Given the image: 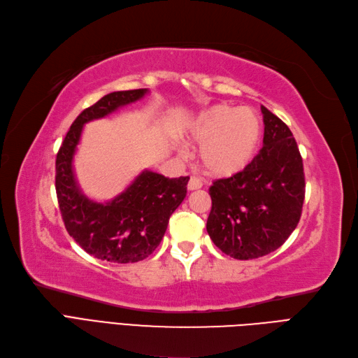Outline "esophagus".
Returning <instances> with one entry per match:
<instances>
[{
    "label": "esophagus",
    "instance_id": "esophagus-1",
    "mask_svg": "<svg viewBox=\"0 0 358 358\" xmlns=\"http://www.w3.org/2000/svg\"><path fill=\"white\" fill-rule=\"evenodd\" d=\"M188 191H195V189H200L201 187H203V182L199 179V178H195V176H192L191 179H189V182H188Z\"/></svg>",
    "mask_w": 358,
    "mask_h": 358
}]
</instances>
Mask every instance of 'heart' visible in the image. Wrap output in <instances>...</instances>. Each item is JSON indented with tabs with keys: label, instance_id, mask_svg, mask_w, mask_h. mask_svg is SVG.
Returning a JSON list of instances; mask_svg holds the SVG:
<instances>
[{
	"label": "heart",
	"instance_id": "obj_1",
	"mask_svg": "<svg viewBox=\"0 0 358 358\" xmlns=\"http://www.w3.org/2000/svg\"><path fill=\"white\" fill-rule=\"evenodd\" d=\"M185 139L200 145V163L215 178L236 176L255 158L262 141V121L250 108L215 105L191 122Z\"/></svg>",
	"mask_w": 358,
	"mask_h": 358
}]
</instances>
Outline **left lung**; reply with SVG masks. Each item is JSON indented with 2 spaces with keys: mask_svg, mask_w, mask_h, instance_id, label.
Instances as JSON below:
<instances>
[{
  "mask_svg": "<svg viewBox=\"0 0 358 358\" xmlns=\"http://www.w3.org/2000/svg\"><path fill=\"white\" fill-rule=\"evenodd\" d=\"M264 146L241 173L208 189L207 232L225 255L248 261L285 244L298 227L305 199L302 157L290 129L265 106Z\"/></svg>",
  "mask_w": 358,
  "mask_h": 358,
  "instance_id": "1",
  "label": "left lung"
}]
</instances>
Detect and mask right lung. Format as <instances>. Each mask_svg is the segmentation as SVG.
Wrapping results in <instances>:
<instances>
[{"label":"right lung","mask_w":358,"mask_h":358,"mask_svg":"<svg viewBox=\"0 0 358 358\" xmlns=\"http://www.w3.org/2000/svg\"><path fill=\"white\" fill-rule=\"evenodd\" d=\"M146 93L148 89L114 92L84 109L72 122L56 157V194L65 228L85 252L102 261H143L162 243L171 213L187 195L188 176L169 179L150 170L142 171L126 191L108 203L87 199L76 180L72 159L85 122L113 114Z\"/></svg>","instance_id":"1"}]
</instances>
